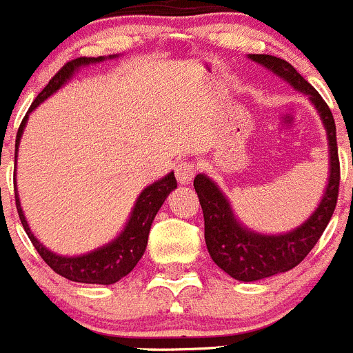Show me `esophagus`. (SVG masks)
Instances as JSON below:
<instances>
[{
    "label": "esophagus",
    "instance_id": "obj_1",
    "mask_svg": "<svg viewBox=\"0 0 353 353\" xmlns=\"http://www.w3.org/2000/svg\"><path fill=\"white\" fill-rule=\"evenodd\" d=\"M174 173H176V180L187 185V183L192 182L194 174H196V164L192 161H180L174 168Z\"/></svg>",
    "mask_w": 353,
    "mask_h": 353
}]
</instances>
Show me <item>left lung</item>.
I'll use <instances>...</instances> for the list:
<instances>
[{
  "mask_svg": "<svg viewBox=\"0 0 353 353\" xmlns=\"http://www.w3.org/2000/svg\"><path fill=\"white\" fill-rule=\"evenodd\" d=\"M250 59L267 67L268 70L290 83L294 90L310 97L317 109L330 143V182L325 185L321 204L305 223L291 232L279 236H263L246 229L234 216L229 201L216 183L206 174H197L194 189L199 197L204 214V239L214 263L237 281L251 283L291 270L301 263L312 248L321 239L330 223L338 201L340 189V159H338L336 124L327 103L322 100L317 90L291 65L290 62L272 55H254Z\"/></svg>",
  "mask_w": 353,
  "mask_h": 353,
  "instance_id": "8db88e82",
  "label": "left lung"
}]
</instances>
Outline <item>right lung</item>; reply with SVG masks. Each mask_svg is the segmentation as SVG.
I'll return each mask as SVG.
<instances>
[{
    "label": "right lung",
    "mask_w": 353,
    "mask_h": 353,
    "mask_svg": "<svg viewBox=\"0 0 353 353\" xmlns=\"http://www.w3.org/2000/svg\"><path fill=\"white\" fill-rule=\"evenodd\" d=\"M116 55H110V59H114ZM105 60L103 57H79V59H74L70 62H67L59 72L50 79L48 85L43 88V92L36 97V100L32 102V105L29 107L28 114L20 123V128L17 132V140H15V150L19 149L20 137H22L23 128H26V123H28L29 112L36 109L43 100L48 99L50 95L57 92L60 86L65 85L72 74L83 65H90V63H97ZM15 174V173H13ZM15 185V182H13ZM173 189H176V179H174V173H168L164 179L157 180L152 185L145 187L142 190V194L137 199L135 208L132 211V216H130L128 223L123 229V232L112 241V243L105 244V246L99 248V250L92 251V253L81 254V256H60V254L53 253L48 248L43 246L38 239L34 237V234L29 229L28 220L23 216V211L20 208L19 194L15 192V204L17 211H19L20 221H22V227L26 230V234L31 239L32 246L36 248V251L39 253V256L46 261L50 268H53V272H57L59 275L65 277V279L74 281V283H85V284H114L119 279H123L124 275H128L130 272L135 268V265L139 263V260L142 258L143 251L147 248V239H149L150 225H152L154 216L157 214L159 208L163 206V203L166 201V197L170 196V192Z\"/></svg>",
    "instance_id": "1"
}]
</instances>
